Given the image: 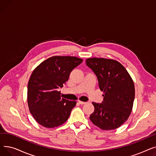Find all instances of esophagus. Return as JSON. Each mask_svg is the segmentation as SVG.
<instances>
[{"label": "esophagus", "mask_w": 156, "mask_h": 156, "mask_svg": "<svg viewBox=\"0 0 156 156\" xmlns=\"http://www.w3.org/2000/svg\"><path fill=\"white\" fill-rule=\"evenodd\" d=\"M78 103H79V104H82V105H83V104H86L87 102H83V101H78Z\"/></svg>", "instance_id": "obj_1"}]
</instances>
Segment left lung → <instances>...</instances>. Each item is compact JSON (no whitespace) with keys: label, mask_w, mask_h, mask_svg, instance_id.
I'll return each mask as SVG.
<instances>
[{"label":"left lung","mask_w":156,"mask_h":156,"mask_svg":"<svg viewBox=\"0 0 156 156\" xmlns=\"http://www.w3.org/2000/svg\"><path fill=\"white\" fill-rule=\"evenodd\" d=\"M86 64L96 75L101 90L102 103L92 102L95 110L90 119L104 130L119 128L128 119L135 99L133 81L125 68L117 61L92 57Z\"/></svg>","instance_id":"left-lung-1"}]
</instances>
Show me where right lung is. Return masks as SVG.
<instances>
[{
	"instance_id": "1",
	"label": "right lung",
	"mask_w": 156,
	"mask_h": 156,
	"mask_svg": "<svg viewBox=\"0 0 156 156\" xmlns=\"http://www.w3.org/2000/svg\"><path fill=\"white\" fill-rule=\"evenodd\" d=\"M82 61L74 56H53L32 72L28 83L27 101L30 112L38 124L52 128L68 120L76 102L61 98L57 89L63 87L72 70Z\"/></svg>"
}]
</instances>
